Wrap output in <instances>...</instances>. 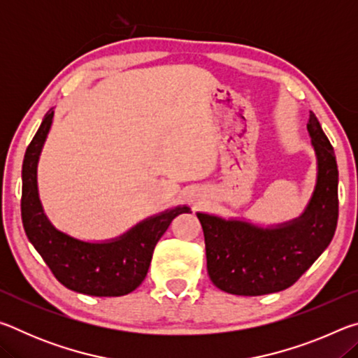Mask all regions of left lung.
<instances>
[{
	"label": "left lung",
	"instance_id": "obj_1",
	"mask_svg": "<svg viewBox=\"0 0 358 358\" xmlns=\"http://www.w3.org/2000/svg\"><path fill=\"white\" fill-rule=\"evenodd\" d=\"M308 132L317 159V177L299 217L262 227L197 211L208 276L224 292L246 296L280 292L292 286L330 245L338 222L336 157L313 112Z\"/></svg>",
	"mask_w": 358,
	"mask_h": 358
}]
</instances>
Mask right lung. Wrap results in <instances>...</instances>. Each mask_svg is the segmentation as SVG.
Here are the masks:
<instances>
[{
    "label": "right lung",
    "mask_w": 358,
    "mask_h": 358,
    "mask_svg": "<svg viewBox=\"0 0 358 358\" xmlns=\"http://www.w3.org/2000/svg\"><path fill=\"white\" fill-rule=\"evenodd\" d=\"M53 115V108L45 113L22 166V221L27 237L64 287L93 296L129 294L147 276L155 246L173 217L191 208L177 205L104 241H85L57 229L42 208L38 189V162Z\"/></svg>",
    "instance_id": "obj_1"
}]
</instances>
